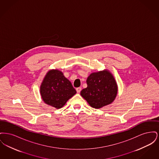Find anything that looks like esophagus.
Masks as SVG:
<instances>
[{
    "label": "esophagus",
    "instance_id": "1",
    "mask_svg": "<svg viewBox=\"0 0 159 159\" xmlns=\"http://www.w3.org/2000/svg\"><path fill=\"white\" fill-rule=\"evenodd\" d=\"M81 90H82V88L81 87H79V88H76V91H77V93H80Z\"/></svg>",
    "mask_w": 159,
    "mask_h": 159
}]
</instances>
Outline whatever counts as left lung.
<instances>
[{
	"label": "left lung",
	"mask_w": 159,
	"mask_h": 159,
	"mask_svg": "<svg viewBox=\"0 0 159 159\" xmlns=\"http://www.w3.org/2000/svg\"><path fill=\"white\" fill-rule=\"evenodd\" d=\"M88 86L80 95L93 108H100L111 104L117 93V85L108 71L93 73L87 79Z\"/></svg>",
	"instance_id": "8db88e82"
}]
</instances>
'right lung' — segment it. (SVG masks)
Listing matches in <instances>:
<instances>
[{"label": "right lung", "mask_w": 159, "mask_h": 159, "mask_svg": "<svg viewBox=\"0 0 159 159\" xmlns=\"http://www.w3.org/2000/svg\"><path fill=\"white\" fill-rule=\"evenodd\" d=\"M76 93L71 83L58 70L48 72L40 86L43 101L56 108L63 107Z\"/></svg>", "instance_id": "1"}]
</instances>
